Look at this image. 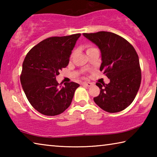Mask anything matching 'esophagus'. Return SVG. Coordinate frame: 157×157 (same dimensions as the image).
<instances>
[{
  "label": "esophagus",
  "mask_w": 157,
  "mask_h": 157,
  "mask_svg": "<svg viewBox=\"0 0 157 157\" xmlns=\"http://www.w3.org/2000/svg\"><path fill=\"white\" fill-rule=\"evenodd\" d=\"M82 85H84V86H91L93 85V84L91 82H82Z\"/></svg>",
  "instance_id": "obj_1"
}]
</instances>
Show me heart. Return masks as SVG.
<instances>
[{"mask_svg":"<svg viewBox=\"0 0 157 157\" xmlns=\"http://www.w3.org/2000/svg\"><path fill=\"white\" fill-rule=\"evenodd\" d=\"M94 48H95L92 47V46H88L86 48V52H88V51H89V50H91L94 49Z\"/></svg>","mask_w":157,"mask_h":157,"instance_id":"1","label":"heart"}]
</instances>
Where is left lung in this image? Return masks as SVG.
I'll return each instance as SVG.
<instances>
[{
	"instance_id": "obj_1",
	"label": "left lung",
	"mask_w": 157,
	"mask_h": 157,
	"mask_svg": "<svg viewBox=\"0 0 157 157\" xmlns=\"http://www.w3.org/2000/svg\"><path fill=\"white\" fill-rule=\"evenodd\" d=\"M83 35L99 47L102 61L100 71L110 79L109 84L97 82L100 92L94 98V102L109 113L124 110L134 101L141 82L136 51L123 37L110 32Z\"/></svg>"
}]
</instances>
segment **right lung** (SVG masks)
<instances>
[{
    "mask_svg": "<svg viewBox=\"0 0 157 157\" xmlns=\"http://www.w3.org/2000/svg\"><path fill=\"white\" fill-rule=\"evenodd\" d=\"M80 35L49 37L26 55L21 83L30 105L44 115L63 113L71 105L74 93L79 86L73 82L59 85L56 76L68 65L71 52Z\"/></svg>",
    "mask_w": 157,
    "mask_h": 157,
    "instance_id": "1",
    "label": "right lung"
}]
</instances>
